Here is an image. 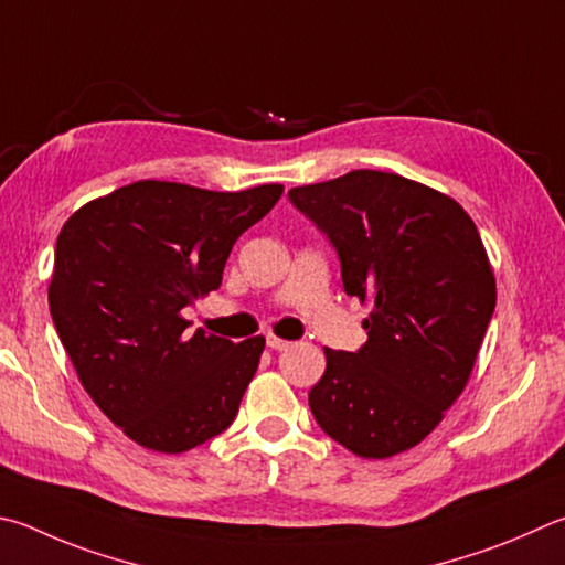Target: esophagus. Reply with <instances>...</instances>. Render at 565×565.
Wrapping results in <instances>:
<instances>
[{
	"instance_id": "34e87169",
	"label": "esophagus",
	"mask_w": 565,
	"mask_h": 565,
	"mask_svg": "<svg viewBox=\"0 0 565 565\" xmlns=\"http://www.w3.org/2000/svg\"><path fill=\"white\" fill-rule=\"evenodd\" d=\"M266 345H269L271 351H286L291 343L284 341V338H279V335H266Z\"/></svg>"
}]
</instances>
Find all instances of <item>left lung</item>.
I'll return each instance as SVG.
<instances>
[{
  "mask_svg": "<svg viewBox=\"0 0 565 565\" xmlns=\"http://www.w3.org/2000/svg\"><path fill=\"white\" fill-rule=\"evenodd\" d=\"M341 256L343 289L371 316L358 353L323 348L309 405L363 459L407 452L465 393L497 306L477 224L445 192L395 172L353 170L289 190Z\"/></svg>",
  "mask_w": 565,
  "mask_h": 565,
  "instance_id": "left-lung-1",
  "label": "left lung"
}]
</instances>
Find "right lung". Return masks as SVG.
Here are the masks:
<instances>
[{
	"label": "right lung",
	"instance_id": "obj_1",
	"mask_svg": "<svg viewBox=\"0 0 565 565\" xmlns=\"http://www.w3.org/2000/svg\"><path fill=\"white\" fill-rule=\"evenodd\" d=\"M284 192L138 180L78 207L58 232L49 309L81 385L132 443L180 455L224 433L264 335L190 333L184 306L220 289L227 256Z\"/></svg>",
	"mask_w": 565,
	"mask_h": 565
}]
</instances>
